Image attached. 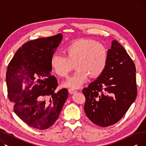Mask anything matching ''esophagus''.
<instances>
[{
    "mask_svg": "<svg viewBox=\"0 0 146 146\" xmlns=\"http://www.w3.org/2000/svg\"><path fill=\"white\" fill-rule=\"evenodd\" d=\"M68 91H69V92L70 93V94H74V93H75V92H77V91L76 90H75V89H73V88H70L69 90H68Z\"/></svg>",
    "mask_w": 146,
    "mask_h": 146,
    "instance_id": "obj_1",
    "label": "esophagus"
}]
</instances>
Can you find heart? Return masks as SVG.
<instances>
[{"instance_id": "heart-1", "label": "heart", "mask_w": 146, "mask_h": 146, "mask_svg": "<svg viewBox=\"0 0 146 146\" xmlns=\"http://www.w3.org/2000/svg\"><path fill=\"white\" fill-rule=\"evenodd\" d=\"M66 55L55 54L50 59V66L59 76L65 77L76 64L77 70L64 82L67 87L76 88L87 81L88 77L101 75L108 61L107 48L96 40L81 39L76 40L65 49Z\"/></svg>"}]
</instances>
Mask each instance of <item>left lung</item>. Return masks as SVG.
I'll return each instance as SVG.
<instances>
[{
    "label": "left lung",
    "instance_id": "left-lung-1",
    "mask_svg": "<svg viewBox=\"0 0 146 146\" xmlns=\"http://www.w3.org/2000/svg\"><path fill=\"white\" fill-rule=\"evenodd\" d=\"M82 92L85 114L102 127L120 120L133 103L137 96L135 66L118 41L113 40L108 50L104 71Z\"/></svg>",
    "mask_w": 146,
    "mask_h": 146
}]
</instances>
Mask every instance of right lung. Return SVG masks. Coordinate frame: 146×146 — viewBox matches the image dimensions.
<instances>
[{
	"label": "right lung",
	"instance_id": "right-lung-1",
	"mask_svg": "<svg viewBox=\"0 0 146 146\" xmlns=\"http://www.w3.org/2000/svg\"><path fill=\"white\" fill-rule=\"evenodd\" d=\"M62 39L61 33L24 44L8 64L6 84L9 100L23 121L38 130H46L57 120L68 97L58 92V81L50 75V59Z\"/></svg>",
	"mask_w": 146,
	"mask_h": 146
}]
</instances>
